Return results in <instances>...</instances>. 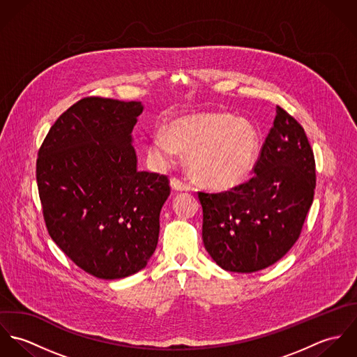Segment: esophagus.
<instances>
[{
    "label": "esophagus",
    "mask_w": 357,
    "mask_h": 357,
    "mask_svg": "<svg viewBox=\"0 0 357 357\" xmlns=\"http://www.w3.org/2000/svg\"><path fill=\"white\" fill-rule=\"evenodd\" d=\"M170 185H172V188L176 190V191H190V190H191V185H190V184L184 183L183 180H180V178H177V177H172V178H170Z\"/></svg>",
    "instance_id": "esophagus-1"
}]
</instances>
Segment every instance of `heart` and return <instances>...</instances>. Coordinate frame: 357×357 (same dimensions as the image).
<instances>
[{"label":"heart","instance_id":"obj_1","mask_svg":"<svg viewBox=\"0 0 357 357\" xmlns=\"http://www.w3.org/2000/svg\"><path fill=\"white\" fill-rule=\"evenodd\" d=\"M158 133L149 153L156 163H172L178 150L204 185L228 190L243 183L255 167L259 137L252 122L231 114H198L172 121Z\"/></svg>","mask_w":357,"mask_h":357}]
</instances>
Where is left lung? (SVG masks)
Returning a JSON list of instances; mask_svg holds the SVG:
<instances>
[{"label": "left lung", "instance_id": "8db88e82", "mask_svg": "<svg viewBox=\"0 0 357 357\" xmlns=\"http://www.w3.org/2000/svg\"><path fill=\"white\" fill-rule=\"evenodd\" d=\"M253 172L228 191L198 192L204 248L225 271L252 273L278 262L300 238L313 202L312 147L304 128L280 105Z\"/></svg>", "mask_w": 357, "mask_h": 357}]
</instances>
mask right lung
I'll list each match as a JSON object with an SVG mask.
<instances>
[{
  "mask_svg": "<svg viewBox=\"0 0 357 357\" xmlns=\"http://www.w3.org/2000/svg\"><path fill=\"white\" fill-rule=\"evenodd\" d=\"M140 102L88 96L52 125L37 158L47 229L77 266L100 279L143 269L170 195L167 176L139 172L132 130Z\"/></svg>",
  "mask_w": 357,
  "mask_h": 357,
  "instance_id": "1",
  "label": "right lung"
}]
</instances>
